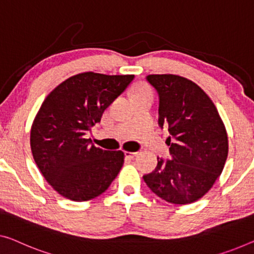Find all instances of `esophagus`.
Wrapping results in <instances>:
<instances>
[{"mask_svg": "<svg viewBox=\"0 0 254 254\" xmlns=\"http://www.w3.org/2000/svg\"><path fill=\"white\" fill-rule=\"evenodd\" d=\"M126 156L127 158H134L135 156H138L137 151H126Z\"/></svg>", "mask_w": 254, "mask_h": 254, "instance_id": "1", "label": "esophagus"}]
</instances>
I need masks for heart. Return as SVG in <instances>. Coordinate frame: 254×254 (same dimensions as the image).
<instances>
[{
    "instance_id": "b5f03b06",
    "label": "heart",
    "mask_w": 254,
    "mask_h": 254,
    "mask_svg": "<svg viewBox=\"0 0 254 254\" xmlns=\"http://www.w3.org/2000/svg\"><path fill=\"white\" fill-rule=\"evenodd\" d=\"M143 94H153V90H151L150 86L148 84H140L137 89L134 91L133 97L137 96H143Z\"/></svg>"
}]
</instances>
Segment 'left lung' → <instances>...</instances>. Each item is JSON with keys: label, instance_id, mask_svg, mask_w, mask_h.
Masks as SVG:
<instances>
[{"label": "left lung", "instance_id": "8db88e82", "mask_svg": "<svg viewBox=\"0 0 254 254\" xmlns=\"http://www.w3.org/2000/svg\"><path fill=\"white\" fill-rule=\"evenodd\" d=\"M160 96L158 123L166 127L172 160L157 158L143 180L158 197L189 204L206 194L220 177L228 156V135L218 109L203 89L186 77L151 74Z\"/></svg>", "mask_w": 254, "mask_h": 254}]
</instances>
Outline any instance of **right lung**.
Segmentation results:
<instances>
[{
  "mask_svg": "<svg viewBox=\"0 0 254 254\" xmlns=\"http://www.w3.org/2000/svg\"><path fill=\"white\" fill-rule=\"evenodd\" d=\"M133 78L84 71L60 83L41 105L30 128V149L47 183L65 198L97 197L122 169V150L91 145L85 134Z\"/></svg>",
  "mask_w": 254,
  "mask_h": 254,
  "instance_id": "add662e5",
  "label": "right lung"
}]
</instances>
